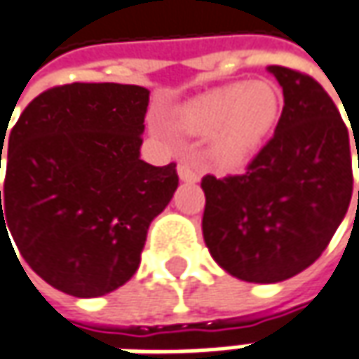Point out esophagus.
<instances>
[{
  "mask_svg": "<svg viewBox=\"0 0 359 359\" xmlns=\"http://www.w3.org/2000/svg\"><path fill=\"white\" fill-rule=\"evenodd\" d=\"M179 177L180 180H184V182H197L201 179V175L191 166V164H187V162H180L179 164Z\"/></svg>",
  "mask_w": 359,
  "mask_h": 359,
  "instance_id": "1",
  "label": "esophagus"
}]
</instances>
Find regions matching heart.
Segmentation results:
<instances>
[{
  "label": "heart",
  "instance_id": "b5f03b06",
  "mask_svg": "<svg viewBox=\"0 0 359 359\" xmlns=\"http://www.w3.org/2000/svg\"><path fill=\"white\" fill-rule=\"evenodd\" d=\"M278 114V93L268 83L236 81L187 101L177 126L193 136L211 134V158L236 168L254 156Z\"/></svg>",
  "mask_w": 359,
  "mask_h": 359
}]
</instances>
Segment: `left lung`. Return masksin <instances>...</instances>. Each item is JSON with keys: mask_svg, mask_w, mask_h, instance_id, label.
Here are the masks:
<instances>
[{"mask_svg": "<svg viewBox=\"0 0 359 359\" xmlns=\"http://www.w3.org/2000/svg\"><path fill=\"white\" fill-rule=\"evenodd\" d=\"M268 71L285 93L274 136L242 175L201 180L203 238L213 260L260 285L286 280L323 254L353 189L351 136L333 99L306 73L278 65Z\"/></svg>", "mask_w": 359, "mask_h": 359, "instance_id": "obj_1", "label": "left lung"}]
</instances>
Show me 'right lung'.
<instances>
[{"label":"right lung","mask_w":359,"mask_h":359,"mask_svg":"<svg viewBox=\"0 0 359 359\" xmlns=\"http://www.w3.org/2000/svg\"><path fill=\"white\" fill-rule=\"evenodd\" d=\"M148 95L137 85H58L11 128L0 238L10 240V226L28 266L67 294L91 299L126 285L179 187L175 162L140 160Z\"/></svg>","instance_id":"right-lung-1"}]
</instances>
